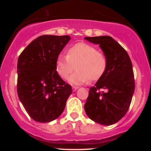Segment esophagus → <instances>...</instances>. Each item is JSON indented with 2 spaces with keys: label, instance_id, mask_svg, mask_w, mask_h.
Here are the masks:
<instances>
[{
  "label": "esophagus",
  "instance_id": "esophagus-1",
  "mask_svg": "<svg viewBox=\"0 0 151 151\" xmlns=\"http://www.w3.org/2000/svg\"><path fill=\"white\" fill-rule=\"evenodd\" d=\"M78 88V87H76V86H73V91H76Z\"/></svg>",
  "mask_w": 151,
  "mask_h": 151
}]
</instances>
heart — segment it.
Listing matches in <instances>:
<instances>
[{"label":"heart","mask_w":151,"mask_h":151,"mask_svg":"<svg viewBox=\"0 0 151 151\" xmlns=\"http://www.w3.org/2000/svg\"><path fill=\"white\" fill-rule=\"evenodd\" d=\"M107 57L98 51L96 47L86 43H77L70 47L66 56L59 55L56 60V70L63 79H66L75 66L77 71L69 77L71 85H79L91 81H97L106 73Z\"/></svg>","instance_id":"1"}]
</instances>
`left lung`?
I'll list each match as a JSON object with an SVG mask.
<instances>
[{
    "label": "left lung",
    "mask_w": 151,
    "mask_h": 151,
    "mask_svg": "<svg viewBox=\"0 0 151 151\" xmlns=\"http://www.w3.org/2000/svg\"><path fill=\"white\" fill-rule=\"evenodd\" d=\"M85 39L99 45L108 59L106 73L90 88L85 113L95 122L113 125L127 113L134 94L132 61L126 50L110 36L85 37Z\"/></svg>",
    "instance_id": "8db88e82"
}]
</instances>
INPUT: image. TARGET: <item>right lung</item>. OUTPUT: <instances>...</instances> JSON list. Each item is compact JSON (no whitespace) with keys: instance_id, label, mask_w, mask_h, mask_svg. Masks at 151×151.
<instances>
[{"instance_id":"1","label":"right lung","mask_w":151,"mask_h":151,"mask_svg":"<svg viewBox=\"0 0 151 151\" xmlns=\"http://www.w3.org/2000/svg\"><path fill=\"white\" fill-rule=\"evenodd\" d=\"M69 35L40 36L24 49L17 63V93L32 119L49 122L63 112L72 87L57 74L56 60Z\"/></svg>"}]
</instances>
